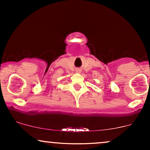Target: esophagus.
<instances>
[{"instance_id":"esophagus-1","label":"esophagus","mask_w":150,"mask_h":150,"mask_svg":"<svg viewBox=\"0 0 150 150\" xmlns=\"http://www.w3.org/2000/svg\"><path fill=\"white\" fill-rule=\"evenodd\" d=\"M76 72H77V73H80V72H81V70H80V69H77V70H76Z\"/></svg>"}]
</instances>
